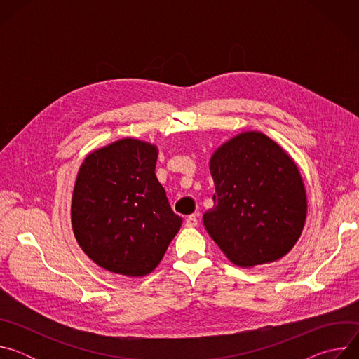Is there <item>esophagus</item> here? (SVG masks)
<instances>
[{
    "instance_id": "34e87169",
    "label": "esophagus",
    "mask_w": 359,
    "mask_h": 359,
    "mask_svg": "<svg viewBox=\"0 0 359 359\" xmlns=\"http://www.w3.org/2000/svg\"><path fill=\"white\" fill-rule=\"evenodd\" d=\"M197 217L194 216V215H191V216H189V217H186V220H184V224H186V227H196L197 226Z\"/></svg>"
}]
</instances>
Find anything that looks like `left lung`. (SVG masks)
Returning <instances> with one entry per match:
<instances>
[{"label":"left lung","mask_w":359,"mask_h":359,"mask_svg":"<svg viewBox=\"0 0 359 359\" xmlns=\"http://www.w3.org/2000/svg\"><path fill=\"white\" fill-rule=\"evenodd\" d=\"M215 208L203 223L237 266L276 262L301 236L306 197L298 168L260 132H244L210 159Z\"/></svg>","instance_id":"obj_1"}]
</instances>
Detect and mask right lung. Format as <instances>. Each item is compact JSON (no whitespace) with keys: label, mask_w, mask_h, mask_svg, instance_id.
I'll use <instances>...</instances> for the list:
<instances>
[{"label":"right lung","mask_w":359,"mask_h":359,"mask_svg":"<svg viewBox=\"0 0 359 359\" xmlns=\"http://www.w3.org/2000/svg\"><path fill=\"white\" fill-rule=\"evenodd\" d=\"M158 149L122 139L83 161L72 196L74 234L97 266L129 277L155 270L180 229L155 168Z\"/></svg>","instance_id":"right-lung-1"}]
</instances>
